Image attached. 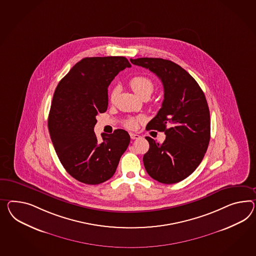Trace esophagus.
<instances>
[{
  "mask_svg": "<svg viewBox=\"0 0 256 256\" xmlns=\"http://www.w3.org/2000/svg\"><path fill=\"white\" fill-rule=\"evenodd\" d=\"M130 136H131V138L132 139V140L140 138V136H139V134H134V132H130Z\"/></svg>",
  "mask_w": 256,
  "mask_h": 256,
  "instance_id": "obj_1",
  "label": "esophagus"
}]
</instances>
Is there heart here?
Masks as SVG:
<instances>
[{"label": "heart", "mask_w": 256, "mask_h": 256, "mask_svg": "<svg viewBox=\"0 0 256 256\" xmlns=\"http://www.w3.org/2000/svg\"><path fill=\"white\" fill-rule=\"evenodd\" d=\"M130 86L134 92L138 94L140 98H150L151 94L155 90V84L153 80L143 75L136 76L130 80ZM120 92V87L115 86L112 88V92L110 94V99L113 102L114 99L116 98L118 92ZM143 118L142 117H138V118H129L125 120L124 126L128 129H136L138 127V122H142Z\"/></svg>", "instance_id": "b5f03b06"}]
</instances>
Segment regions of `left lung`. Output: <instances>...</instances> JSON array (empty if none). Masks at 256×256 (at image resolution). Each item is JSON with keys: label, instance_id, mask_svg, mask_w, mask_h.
Masks as SVG:
<instances>
[{"label": "left lung", "instance_id": "8db88e82", "mask_svg": "<svg viewBox=\"0 0 256 256\" xmlns=\"http://www.w3.org/2000/svg\"><path fill=\"white\" fill-rule=\"evenodd\" d=\"M160 79L164 99L146 130L164 132L162 144L146 136L150 150L143 157L148 174L160 183L174 184L190 176L202 162L210 138L209 106L197 82L170 60L130 59Z\"/></svg>", "mask_w": 256, "mask_h": 256}]
</instances>
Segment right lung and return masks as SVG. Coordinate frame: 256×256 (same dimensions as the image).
<instances>
[{
    "instance_id": "right-lung-1",
    "label": "right lung",
    "mask_w": 256,
    "mask_h": 256,
    "mask_svg": "<svg viewBox=\"0 0 256 256\" xmlns=\"http://www.w3.org/2000/svg\"><path fill=\"white\" fill-rule=\"evenodd\" d=\"M131 64L124 56L86 58L59 82L48 117L54 150L66 172L87 184L103 183L115 174L120 158L130 143L122 129L102 134L94 132L96 115L108 108V87Z\"/></svg>"
}]
</instances>
